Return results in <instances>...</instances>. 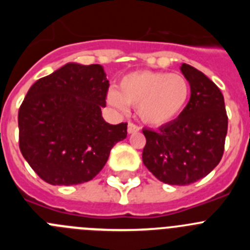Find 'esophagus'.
<instances>
[{"mask_svg":"<svg viewBox=\"0 0 250 250\" xmlns=\"http://www.w3.org/2000/svg\"><path fill=\"white\" fill-rule=\"evenodd\" d=\"M138 131H140V126H138V125L134 123L127 124V132H129V134H135V132Z\"/></svg>","mask_w":250,"mask_h":250,"instance_id":"obj_1","label":"esophagus"}]
</instances>
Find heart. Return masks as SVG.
Returning <instances> with one entry per match:
<instances>
[{
  "mask_svg": "<svg viewBox=\"0 0 250 250\" xmlns=\"http://www.w3.org/2000/svg\"><path fill=\"white\" fill-rule=\"evenodd\" d=\"M190 99V83L183 74L143 70L127 74L118 91H110L107 103L115 109L138 107L145 124L161 126L178 119Z\"/></svg>",
  "mask_w": 250,
  "mask_h": 250,
  "instance_id": "b5f03b06",
  "label": "heart"
}]
</instances>
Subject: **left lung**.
Here are the masks:
<instances>
[{
	"label": "left lung",
	"mask_w": 250,
	"mask_h": 250,
	"mask_svg": "<svg viewBox=\"0 0 250 250\" xmlns=\"http://www.w3.org/2000/svg\"><path fill=\"white\" fill-rule=\"evenodd\" d=\"M182 72L190 83V100L183 114L159 130L144 129L143 163L170 185H189L219 164L228 131L224 98L202 71L187 63Z\"/></svg>",
	"instance_id": "8db88e82"
}]
</instances>
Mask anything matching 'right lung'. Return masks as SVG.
<instances>
[{
    "instance_id": "add662e5",
    "label": "right lung",
    "mask_w": 250,
    "mask_h": 250,
    "mask_svg": "<svg viewBox=\"0 0 250 250\" xmlns=\"http://www.w3.org/2000/svg\"><path fill=\"white\" fill-rule=\"evenodd\" d=\"M109 80L100 65L67 63L31 86L19 110V145L40 178L76 185L100 173L127 123L101 116Z\"/></svg>"
}]
</instances>
